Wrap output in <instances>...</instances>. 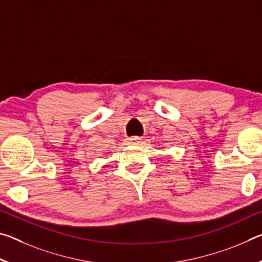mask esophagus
Listing matches in <instances>:
<instances>
[{"instance_id":"1","label":"esophagus","mask_w":262,"mask_h":262,"mask_svg":"<svg viewBox=\"0 0 262 262\" xmlns=\"http://www.w3.org/2000/svg\"><path fill=\"white\" fill-rule=\"evenodd\" d=\"M140 142V137H132V139H129L127 141V143L128 144H132V143H139Z\"/></svg>"}]
</instances>
